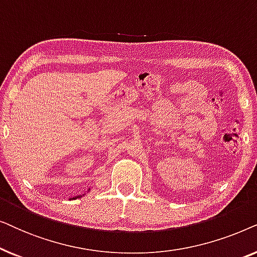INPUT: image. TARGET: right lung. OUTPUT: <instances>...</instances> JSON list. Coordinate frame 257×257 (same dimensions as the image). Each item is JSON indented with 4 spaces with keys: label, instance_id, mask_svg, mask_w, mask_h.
<instances>
[{
    "label": "right lung",
    "instance_id": "right-lung-1",
    "mask_svg": "<svg viewBox=\"0 0 257 257\" xmlns=\"http://www.w3.org/2000/svg\"><path fill=\"white\" fill-rule=\"evenodd\" d=\"M89 191H90V188H89ZM83 195H77V196H75V198H71V199H78V198H82Z\"/></svg>",
    "mask_w": 257,
    "mask_h": 257
}]
</instances>
